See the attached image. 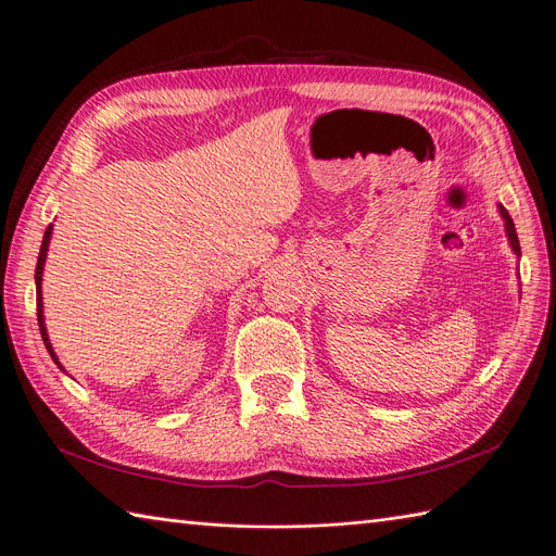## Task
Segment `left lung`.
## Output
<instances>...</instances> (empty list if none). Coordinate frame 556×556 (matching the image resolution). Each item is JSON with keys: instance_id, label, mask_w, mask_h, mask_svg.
I'll return each mask as SVG.
<instances>
[{"instance_id": "left-lung-1", "label": "left lung", "mask_w": 556, "mask_h": 556, "mask_svg": "<svg viewBox=\"0 0 556 556\" xmlns=\"http://www.w3.org/2000/svg\"><path fill=\"white\" fill-rule=\"evenodd\" d=\"M498 213H501V217H503V223H506V233H508V241H510V245H513V250H515V255H519V239H517L513 217L508 215V211L503 208V206H498Z\"/></svg>"}]
</instances>
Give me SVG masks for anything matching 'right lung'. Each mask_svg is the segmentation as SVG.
<instances>
[{"label":"right lung","mask_w":556,"mask_h":556,"mask_svg":"<svg viewBox=\"0 0 556 556\" xmlns=\"http://www.w3.org/2000/svg\"><path fill=\"white\" fill-rule=\"evenodd\" d=\"M50 233H53V227H48L46 233H43V241H41V250H39V262H37V271H35V280H37V317H39V329H41V339H43V345L46 350L50 352V357H53V362L62 368L58 355L53 352V345H50V339H48V331H46V325H43V304H41V276H43V262H46V252H48V243H50ZM64 371V368H62Z\"/></svg>","instance_id":"add662e5"}]
</instances>
